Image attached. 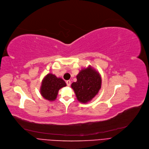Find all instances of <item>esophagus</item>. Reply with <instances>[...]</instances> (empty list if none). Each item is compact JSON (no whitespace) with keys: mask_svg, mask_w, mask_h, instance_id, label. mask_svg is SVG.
Masks as SVG:
<instances>
[{"mask_svg":"<svg viewBox=\"0 0 149 149\" xmlns=\"http://www.w3.org/2000/svg\"><path fill=\"white\" fill-rule=\"evenodd\" d=\"M66 84H67V86H70V85H71V81H70V80H68V81H66Z\"/></svg>","mask_w":149,"mask_h":149,"instance_id":"34e87169","label":"esophagus"}]
</instances>
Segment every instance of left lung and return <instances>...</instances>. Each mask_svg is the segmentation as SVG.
<instances>
[{"instance_id": "left-lung-1", "label": "left lung", "mask_w": 149, "mask_h": 149, "mask_svg": "<svg viewBox=\"0 0 149 149\" xmlns=\"http://www.w3.org/2000/svg\"><path fill=\"white\" fill-rule=\"evenodd\" d=\"M77 81L72 84L77 100L86 103L92 100L101 87V77L91 67L81 70L77 75Z\"/></svg>"}]
</instances>
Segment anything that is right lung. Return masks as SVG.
<instances>
[{
    "label": "right lung",
    "mask_w": 149,
    "mask_h": 149,
    "mask_svg": "<svg viewBox=\"0 0 149 149\" xmlns=\"http://www.w3.org/2000/svg\"><path fill=\"white\" fill-rule=\"evenodd\" d=\"M65 86L66 84L64 81L49 73L45 76L42 81L40 93L46 100L53 101L57 97L59 90Z\"/></svg>",
    "instance_id": "1"
}]
</instances>
